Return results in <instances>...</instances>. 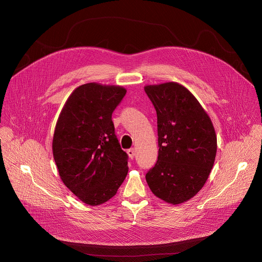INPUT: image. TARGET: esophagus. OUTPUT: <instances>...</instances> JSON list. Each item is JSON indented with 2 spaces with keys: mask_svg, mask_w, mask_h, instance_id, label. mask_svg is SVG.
<instances>
[{
  "mask_svg": "<svg viewBox=\"0 0 262 262\" xmlns=\"http://www.w3.org/2000/svg\"><path fill=\"white\" fill-rule=\"evenodd\" d=\"M127 155H128V157H129V159H134L135 158V156H136V150L134 148H130V149H128L127 150Z\"/></svg>",
  "mask_w": 262,
  "mask_h": 262,
  "instance_id": "1",
  "label": "esophagus"
}]
</instances>
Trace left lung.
<instances>
[{"mask_svg":"<svg viewBox=\"0 0 262 262\" xmlns=\"http://www.w3.org/2000/svg\"><path fill=\"white\" fill-rule=\"evenodd\" d=\"M144 90L158 116L159 158L146 174L151 192L167 203L189 201L203 188L216 155L210 117L190 90L167 82Z\"/></svg>","mask_w":262,"mask_h":262,"instance_id":"obj_1","label":"left lung"}]
</instances>
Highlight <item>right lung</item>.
Instances as JSON below:
<instances>
[{
	"label": "right lung",
	"mask_w": 262,
	"mask_h": 262,
	"mask_svg": "<svg viewBox=\"0 0 262 262\" xmlns=\"http://www.w3.org/2000/svg\"><path fill=\"white\" fill-rule=\"evenodd\" d=\"M125 93L121 86L84 84L69 95L56 123L52 149L60 178L91 206L114 197L128 172L112 121Z\"/></svg>",
	"instance_id": "obj_1"
}]
</instances>
